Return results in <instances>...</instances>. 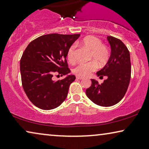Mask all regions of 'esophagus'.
<instances>
[{
  "mask_svg": "<svg viewBox=\"0 0 149 149\" xmlns=\"http://www.w3.org/2000/svg\"><path fill=\"white\" fill-rule=\"evenodd\" d=\"M76 78L77 79H83L84 77H80V76H76Z\"/></svg>",
  "mask_w": 149,
  "mask_h": 149,
  "instance_id": "obj_1",
  "label": "esophagus"
}]
</instances>
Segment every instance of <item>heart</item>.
<instances>
[{
    "mask_svg": "<svg viewBox=\"0 0 149 149\" xmlns=\"http://www.w3.org/2000/svg\"><path fill=\"white\" fill-rule=\"evenodd\" d=\"M81 44L90 51L89 59L93 61L86 63L78 64L73 72L78 76L86 77L96 70V63L99 65H102L107 62L110 57V52L107 47L102 45L101 40L94 36L86 37L81 40ZM75 45H72L68 51L67 57L70 63H74L75 60Z\"/></svg>",
    "mask_w": 149,
    "mask_h": 149,
    "instance_id": "b5f03b06",
    "label": "heart"
}]
</instances>
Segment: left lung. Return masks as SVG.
Masks as SVG:
<instances>
[{"mask_svg": "<svg viewBox=\"0 0 149 149\" xmlns=\"http://www.w3.org/2000/svg\"><path fill=\"white\" fill-rule=\"evenodd\" d=\"M107 39L111 47L110 57L105 66L96 73L100 78L107 79L100 84L91 79L92 85L86 90L90 100L97 105L108 107L118 103L125 95L131 76L129 51L123 42L112 36Z\"/></svg>", "mask_w": 149, "mask_h": 149, "instance_id": "8db88e82", "label": "left lung"}]
</instances>
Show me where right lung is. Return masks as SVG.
<instances>
[{"instance_id":"1","label":"right lung","mask_w":149,"mask_h":149,"mask_svg":"<svg viewBox=\"0 0 149 149\" xmlns=\"http://www.w3.org/2000/svg\"><path fill=\"white\" fill-rule=\"evenodd\" d=\"M79 36L52 33L35 39L26 47L20 61L22 85L35 106L52 110L65 100L69 87L75 79L74 75H68L70 70L66 57L69 48ZM55 74L67 76L54 81Z\"/></svg>"}]
</instances>
